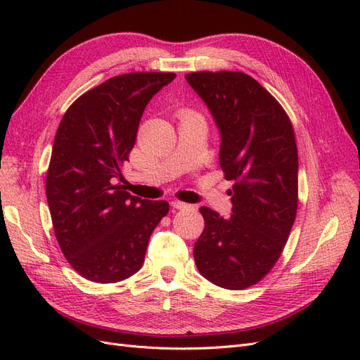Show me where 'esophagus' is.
Segmentation results:
<instances>
[{
  "label": "esophagus",
  "mask_w": 360,
  "mask_h": 360,
  "mask_svg": "<svg viewBox=\"0 0 360 360\" xmlns=\"http://www.w3.org/2000/svg\"><path fill=\"white\" fill-rule=\"evenodd\" d=\"M171 207L172 209H177V210H184V209H189V204L186 202H181V201H177V200H172L171 201Z\"/></svg>",
  "instance_id": "obj_1"
}]
</instances>
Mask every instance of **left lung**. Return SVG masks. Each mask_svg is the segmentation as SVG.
<instances>
[{"mask_svg": "<svg viewBox=\"0 0 360 360\" xmlns=\"http://www.w3.org/2000/svg\"><path fill=\"white\" fill-rule=\"evenodd\" d=\"M186 81L214 118L221 168L234 181L228 219L200 209L205 225L193 246L195 264L214 285L243 290L275 266L296 219V138L285 111L252 76L193 72Z\"/></svg>", "mask_w": 360, "mask_h": 360, "instance_id": "1", "label": "left lung"}]
</instances>
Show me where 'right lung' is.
<instances>
[{"label":"right lung","mask_w":360,"mask_h":360,"mask_svg":"<svg viewBox=\"0 0 360 360\" xmlns=\"http://www.w3.org/2000/svg\"><path fill=\"white\" fill-rule=\"evenodd\" d=\"M176 75L114 76L78 97L53 139L46 198L53 231L69 264L99 284H114L143 267L148 238L169 210L115 184L136 141L146 106Z\"/></svg>","instance_id":"1"}]
</instances>
